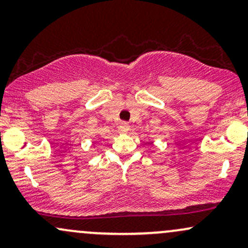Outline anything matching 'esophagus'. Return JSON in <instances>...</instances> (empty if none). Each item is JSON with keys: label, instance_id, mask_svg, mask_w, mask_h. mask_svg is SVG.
I'll return each mask as SVG.
<instances>
[{"label": "esophagus", "instance_id": "esophagus-1", "mask_svg": "<svg viewBox=\"0 0 248 248\" xmlns=\"http://www.w3.org/2000/svg\"><path fill=\"white\" fill-rule=\"evenodd\" d=\"M119 128H120L121 132H127V130H129V124H128L127 122H121Z\"/></svg>", "mask_w": 248, "mask_h": 248}]
</instances>
